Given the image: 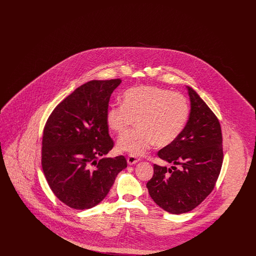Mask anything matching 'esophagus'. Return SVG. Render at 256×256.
<instances>
[{
  "label": "esophagus",
  "instance_id": "34e87169",
  "mask_svg": "<svg viewBox=\"0 0 256 256\" xmlns=\"http://www.w3.org/2000/svg\"><path fill=\"white\" fill-rule=\"evenodd\" d=\"M128 165H134V164H135V163H137L140 159H139V158H137L136 156H134V154H130L128 156Z\"/></svg>",
  "mask_w": 256,
  "mask_h": 256
}]
</instances>
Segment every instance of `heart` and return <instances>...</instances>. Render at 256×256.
Masks as SVG:
<instances>
[{"instance_id":"heart-1","label":"heart","mask_w":256,"mask_h":256,"mask_svg":"<svg viewBox=\"0 0 256 256\" xmlns=\"http://www.w3.org/2000/svg\"><path fill=\"white\" fill-rule=\"evenodd\" d=\"M122 104L106 112V122L117 134L126 132L135 120L137 128L122 134L118 148L142 156L156 143L168 146L182 132L189 117V104L180 93L158 86H137L124 91Z\"/></svg>"}]
</instances>
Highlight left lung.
Masks as SVG:
<instances>
[{
	"label": "left lung",
	"instance_id": "1",
	"mask_svg": "<svg viewBox=\"0 0 256 256\" xmlns=\"http://www.w3.org/2000/svg\"><path fill=\"white\" fill-rule=\"evenodd\" d=\"M189 120L176 141L158 152L170 168L154 165L146 188L154 202L172 214L193 210L209 195L222 164V135L219 120L191 87Z\"/></svg>",
	"mask_w": 256,
	"mask_h": 256
}]
</instances>
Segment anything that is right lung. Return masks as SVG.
Segmentation results:
<instances>
[{"mask_svg": "<svg viewBox=\"0 0 256 256\" xmlns=\"http://www.w3.org/2000/svg\"><path fill=\"white\" fill-rule=\"evenodd\" d=\"M120 78L91 80L65 98L50 113L43 132L41 164L54 196L76 210L98 204L126 167L120 156L100 158L114 142L106 112Z\"/></svg>", "mask_w": 256, "mask_h": 256, "instance_id": "1", "label": "right lung"}]
</instances>
